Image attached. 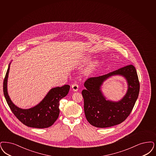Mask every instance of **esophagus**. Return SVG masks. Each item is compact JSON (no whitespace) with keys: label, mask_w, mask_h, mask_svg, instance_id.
I'll return each mask as SVG.
<instances>
[{"label":"esophagus","mask_w":156,"mask_h":156,"mask_svg":"<svg viewBox=\"0 0 156 156\" xmlns=\"http://www.w3.org/2000/svg\"><path fill=\"white\" fill-rule=\"evenodd\" d=\"M78 88H79V87H78V85L77 84V83H73V85H72V89H73V90H74V91H78Z\"/></svg>","instance_id":"34e87169"}]
</instances>
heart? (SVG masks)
<instances>
[{"instance_id":"b5f03b06","label":"heart","mask_w":156,"mask_h":156,"mask_svg":"<svg viewBox=\"0 0 156 156\" xmlns=\"http://www.w3.org/2000/svg\"><path fill=\"white\" fill-rule=\"evenodd\" d=\"M89 58L88 57H87V58H85V60H83V62H87V61L89 60ZM96 66V62H92V63L89 65V68H88V69H89V70H92V69L95 67V66Z\"/></svg>"}]
</instances>
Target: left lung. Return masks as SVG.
<instances>
[{
    "label": "left lung",
    "mask_w": 156,
    "mask_h": 156,
    "mask_svg": "<svg viewBox=\"0 0 156 156\" xmlns=\"http://www.w3.org/2000/svg\"><path fill=\"white\" fill-rule=\"evenodd\" d=\"M115 75L123 76L127 82L128 89L120 101L107 100L101 87L108 78ZM86 87L82 91L84 112L87 121L98 128H107L119 124L130 114L139 93L140 85L137 72L132 65L99 76H92L85 82Z\"/></svg>",
    "instance_id": "8db88e82"
}]
</instances>
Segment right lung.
I'll use <instances>...</instances> for the list:
<instances>
[{"label": "right lung", "mask_w": 156, "mask_h": 156, "mask_svg": "<svg viewBox=\"0 0 156 156\" xmlns=\"http://www.w3.org/2000/svg\"><path fill=\"white\" fill-rule=\"evenodd\" d=\"M10 64L11 62L9 65L3 82V93L12 112L23 124L27 126L46 128L51 126L59 115V101L69 94L70 86L65 85L62 87L51 88L37 105L28 109L19 108L12 103L7 92V80Z\"/></svg>", "instance_id": "add662e5"}]
</instances>
